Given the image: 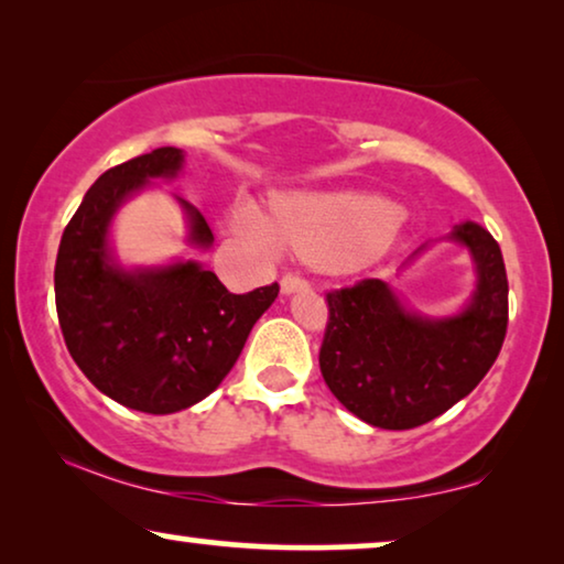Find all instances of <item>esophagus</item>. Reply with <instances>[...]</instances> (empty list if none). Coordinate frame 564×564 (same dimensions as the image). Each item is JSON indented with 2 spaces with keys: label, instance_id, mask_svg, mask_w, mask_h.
<instances>
[{
  "label": "esophagus",
  "instance_id": "obj_1",
  "mask_svg": "<svg viewBox=\"0 0 564 564\" xmlns=\"http://www.w3.org/2000/svg\"><path fill=\"white\" fill-rule=\"evenodd\" d=\"M280 288H282L284 295H292V292L311 290V284H307V280H303V276H297V274H284Z\"/></svg>",
  "mask_w": 564,
  "mask_h": 564
}]
</instances>
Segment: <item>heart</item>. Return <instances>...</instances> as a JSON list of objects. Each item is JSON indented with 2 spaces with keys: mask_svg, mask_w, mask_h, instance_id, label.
<instances>
[{
  "mask_svg": "<svg viewBox=\"0 0 564 564\" xmlns=\"http://www.w3.org/2000/svg\"><path fill=\"white\" fill-rule=\"evenodd\" d=\"M230 226L264 249L280 238L307 259L334 257L341 267L357 269L398 241L403 218L395 205L369 192H323L276 199L272 223L253 205H238Z\"/></svg>",
  "mask_w": 564,
  "mask_h": 564,
  "instance_id": "heart-1",
  "label": "heart"
}]
</instances>
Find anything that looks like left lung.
Listing matches in <instances>:
<instances>
[{"label":"left lung","mask_w":564,"mask_h":564,"mask_svg":"<svg viewBox=\"0 0 564 564\" xmlns=\"http://www.w3.org/2000/svg\"><path fill=\"white\" fill-rule=\"evenodd\" d=\"M446 238L465 246L477 272L473 297L457 315L413 313L382 280L326 295L321 375L338 403L369 426L403 431L434 421L480 384L503 346L508 280L498 241L473 220Z\"/></svg>","instance_id":"1"}]
</instances>
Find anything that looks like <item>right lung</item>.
<instances>
[{
    "mask_svg": "<svg viewBox=\"0 0 564 564\" xmlns=\"http://www.w3.org/2000/svg\"><path fill=\"white\" fill-rule=\"evenodd\" d=\"M182 164V149L164 145L107 169L68 220L53 272L68 354L99 392L153 415L210 395L236 365L253 323L280 295L276 282L234 295L197 261L118 264L110 246L115 213L151 180H174ZM176 203L187 213V241L210 249L203 213L182 197Z\"/></svg>",
    "mask_w": 564,
    "mask_h": 564,
    "instance_id": "obj_1",
    "label": "right lung"
}]
</instances>
